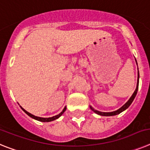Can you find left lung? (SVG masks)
I'll use <instances>...</instances> for the list:
<instances>
[{"label": "left lung", "mask_w": 150, "mask_h": 150, "mask_svg": "<svg viewBox=\"0 0 150 150\" xmlns=\"http://www.w3.org/2000/svg\"><path fill=\"white\" fill-rule=\"evenodd\" d=\"M138 78H139V71H138ZM137 91H138V82H137V84L136 90H135V91L134 92V93H133L132 96L131 97V98L129 99V100H128V101H127V102L123 106H122L120 109H118V110H116V111L111 112H100V111H97V110H95L93 107H91V110H93L95 113H97V114L100 115H103V116H112V115H115L119 114V113H121L122 112H123L124 110H125L126 109H127V108L129 107V106L131 104V103L133 102L134 99L135 97H136Z\"/></svg>", "instance_id": "obj_1"}]
</instances>
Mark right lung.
<instances>
[{"instance_id":"add662e5","label":"right lung","mask_w":150,"mask_h":150,"mask_svg":"<svg viewBox=\"0 0 150 150\" xmlns=\"http://www.w3.org/2000/svg\"><path fill=\"white\" fill-rule=\"evenodd\" d=\"M22 109H23V108H22ZM66 108L65 107L64 109H63V110H62V111L61 112L59 113V115H55V116L51 117V118H41V117L35 116V115H32V114H31V113L25 111V110L24 109H23V110L26 113V114L28 115H29L30 117H32V118H34V119H36V120L40 121V122H51V121L55 120V119H57V118H59V117H60L61 115H62L63 114V112H64L66 111Z\"/></svg>"}]
</instances>
